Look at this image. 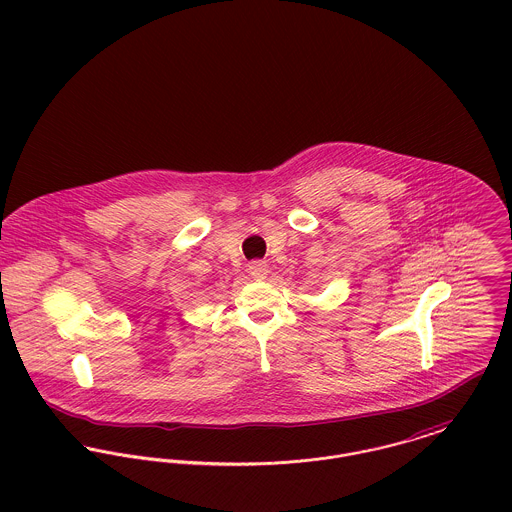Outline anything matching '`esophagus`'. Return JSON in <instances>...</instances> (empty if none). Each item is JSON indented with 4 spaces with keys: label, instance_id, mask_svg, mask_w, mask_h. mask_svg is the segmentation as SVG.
Returning a JSON list of instances; mask_svg holds the SVG:
<instances>
[{
    "label": "esophagus",
    "instance_id": "obj_1",
    "mask_svg": "<svg viewBox=\"0 0 512 512\" xmlns=\"http://www.w3.org/2000/svg\"><path fill=\"white\" fill-rule=\"evenodd\" d=\"M249 275L253 277V279H265L267 277V273H269V265L265 263V261H253V263H249Z\"/></svg>",
    "mask_w": 512,
    "mask_h": 512
}]
</instances>
